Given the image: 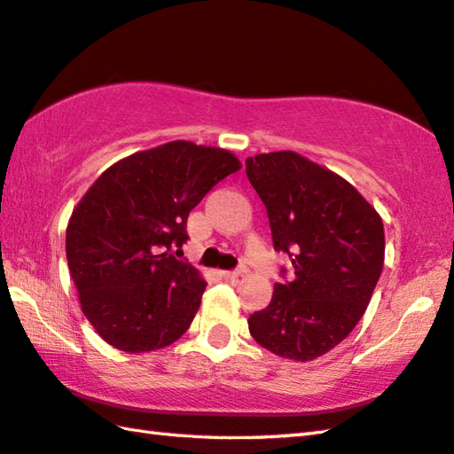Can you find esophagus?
<instances>
[{"instance_id": "34e87169", "label": "esophagus", "mask_w": 454, "mask_h": 454, "mask_svg": "<svg viewBox=\"0 0 454 454\" xmlns=\"http://www.w3.org/2000/svg\"><path fill=\"white\" fill-rule=\"evenodd\" d=\"M242 273H244V268H238V270H234V271H220V275H222V278H224V279H238Z\"/></svg>"}]
</instances>
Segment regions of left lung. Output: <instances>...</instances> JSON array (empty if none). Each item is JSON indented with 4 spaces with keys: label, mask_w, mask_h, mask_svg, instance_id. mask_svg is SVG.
I'll return each instance as SVG.
<instances>
[{
    "label": "left lung",
    "mask_w": 454,
    "mask_h": 454,
    "mask_svg": "<svg viewBox=\"0 0 454 454\" xmlns=\"http://www.w3.org/2000/svg\"><path fill=\"white\" fill-rule=\"evenodd\" d=\"M246 175L268 210L273 247L293 268L247 318L250 334L281 358L315 360L366 310L384 268V224L348 181L293 151L246 159Z\"/></svg>",
    "instance_id": "8db88e82"
}]
</instances>
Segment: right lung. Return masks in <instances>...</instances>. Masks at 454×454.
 Instances as JSON below:
<instances>
[{
	"label": "right lung",
	"instance_id": "add662e5",
	"mask_svg": "<svg viewBox=\"0 0 454 454\" xmlns=\"http://www.w3.org/2000/svg\"><path fill=\"white\" fill-rule=\"evenodd\" d=\"M224 149L171 141L98 176L67 228V260L84 317L114 348L159 350L186 333L207 283L183 260L186 218L236 173Z\"/></svg>",
	"mask_w": 454,
	"mask_h": 454
}]
</instances>
